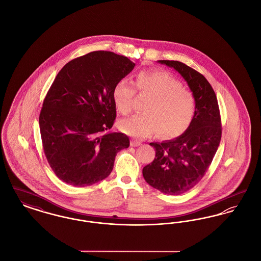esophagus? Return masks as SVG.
I'll use <instances>...</instances> for the list:
<instances>
[{"label":"esophagus","instance_id":"34e87169","mask_svg":"<svg viewBox=\"0 0 261 261\" xmlns=\"http://www.w3.org/2000/svg\"><path fill=\"white\" fill-rule=\"evenodd\" d=\"M130 145H132V146H134V147H137V146L141 145V141H140V140H138V139H132V141H130Z\"/></svg>","mask_w":261,"mask_h":261}]
</instances>
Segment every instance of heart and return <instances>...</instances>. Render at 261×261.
<instances>
[{"label": "heart", "instance_id": "b5f03b06", "mask_svg": "<svg viewBox=\"0 0 261 261\" xmlns=\"http://www.w3.org/2000/svg\"><path fill=\"white\" fill-rule=\"evenodd\" d=\"M136 85L140 94L150 98L144 104L145 113L120 122L124 134L145 138L159 132L162 137L174 138L190 127L195 112L194 98L174 75L162 69L141 70L137 73ZM135 96L134 83L125 79L113 88L114 105L124 116L134 109Z\"/></svg>", "mask_w": 261, "mask_h": 261}]
</instances>
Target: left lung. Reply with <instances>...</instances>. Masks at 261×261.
I'll return each instance as SVG.
<instances>
[{"label":"left lung","mask_w":261,"mask_h":261,"mask_svg":"<svg viewBox=\"0 0 261 261\" xmlns=\"http://www.w3.org/2000/svg\"><path fill=\"white\" fill-rule=\"evenodd\" d=\"M158 62L174 68L185 79L195 101V112L190 127L181 136L149 143L156 154L142 174L152 188L178 195L204 177L218 149L222 136L219 106L212 86L201 73L178 61Z\"/></svg>","instance_id":"1"}]
</instances>
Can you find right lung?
<instances>
[{"mask_svg":"<svg viewBox=\"0 0 261 261\" xmlns=\"http://www.w3.org/2000/svg\"><path fill=\"white\" fill-rule=\"evenodd\" d=\"M136 64L124 56L94 51L59 71L43 101L39 125L47 161L68 185L86 187L107 178L128 137L110 133L117 116L112 92Z\"/></svg>","mask_w":261,"mask_h":261,"instance_id":"add662e5","label":"right lung"}]
</instances>
